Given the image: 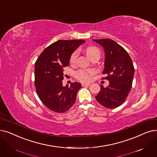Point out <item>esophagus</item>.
<instances>
[{"instance_id": "obj_1", "label": "esophagus", "mask_w": 157, "mask_h": 157, "mask_svg": "<svg viewBox=\"0 0 157 157\" xmlns=\"http://www.w3.org/2000/svg\"><path fill=\"white\" fill-rule=\"evenodd\" d=\"M81 85H82V86H88L90 85V83H81Z\"/></svg>"}]
</instances>
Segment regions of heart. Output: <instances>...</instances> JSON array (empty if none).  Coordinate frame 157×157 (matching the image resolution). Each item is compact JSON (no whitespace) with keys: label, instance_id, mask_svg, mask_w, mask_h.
Returning <instances> with one entry per match:
<instances>
[{"label":"heart","instance_id":"b5f03b06","mask_svg":"<svg viewBox=\"0 0 157 157\" xmlns=\"http://www.w3.org/2000/svg\"><path fill=\"white\" fill-rule=\"evenodd\" d=\"M86 55L90 59L95 56L100 55V52L99 49L96 47H89L85 50ZM79 52L78 51H75L70 58V63L71 64H74L76 63L77 58L78 56ZM95 73V71L94 69H88V70H79L76 74V77L78 79L81 81H90L93 75Z\"/></svg>","mask_w":157,"mask_h":157}]
</instances>
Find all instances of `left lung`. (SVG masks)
Listing matches in <instances>:
<instances>
[{"label": "left lung", "instance_id": "8db88e82", "mask_svg": "<svg viewBox=\"0 0 157 157\" xmlns=\"http://www.w3.org/2000/svg\"><path fill=\"white\" fill-rule=\"evenodd\" d=\"M103 47L105 52L103 78L109 81L101 90L95 99L101 105L108 108H115L124 103L131 90L134 76L132 60L127 51L111 39L93 40Z\"/></svg>", "mask_w": 157, "mask_h": 157}]
</instances>
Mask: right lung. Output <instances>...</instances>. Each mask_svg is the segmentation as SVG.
<instances>
[{"label": "right lung", "mask_w": 157, "mask_h": 157, "mask_svg": "<svg viewBox=\"0 0 157 157\" xmlns=\"http://www.w3.org/2000/svg\"><path fill=\"white\" fill-rule=\"evenodd\" d=\"M85 41L61 40L44 50L35 65V84L38 96L49 110L63 113L73 106L80 83L74 82L71 86H63V69L69 64L73 52Z\"/></svg>", "instance_id": "right-lung-1"}]
</instances>
